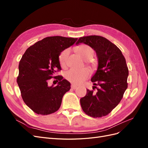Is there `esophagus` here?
Segmentation results:
<instances>
[{
    "label": "esophagus",
    "mask_w": 148,
    "mask_h": 148,
    "mask_svg": "<svg viewBox=\"0 0 148 148\" xmlns=\"http://www.w3.org/2000/svg\"><path fill=\"white\" fill-rule=\"evenodd\" d=\"M71 88H72L73 89H77V86H76V85H75V84H71Z\"/></svg>",
    "instance_id": "obj_1"
}]
</instances>
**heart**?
Wrapping results in <instances>:
<instances>
[{"instance_id": "1", "label": "heart", "mask_w": 148, "mask_h": 148, "mask_svg": "<svg viewBox=\"0 0 148 148\" xmlns=\"http://www.w3.org/2000/svg\"><path fill=\"white\" fill-rule=\"evenodd\" d=\"M78 54L85 60H87V65L91 70H95L97 67V62L94 60H89L92 58L95 51L94 49L88 45H81L76 49ZM70 51L66 49L62 51L59 57V63L62 66H65L68 59ZM88 60V61L87 60ZM89 76V71L88 69H83L81 70L71 69L65 74V78L70 82L73 84H79L86 80Z\"/></svg>"}]
</instances>
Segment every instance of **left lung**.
Returning <instances> with one entry per match:
<instances>
[{
    "mask_svg": "<svg viewBox=\"0 0 148 148\" xmlns=\"http://www.w3.org/2000/svg\"><path fill=\"white\" fill-rule=\"evenodd\" d=\"M84 43L96 52L98 67L91 78L97 89L96 93L89 89L80 99L84 112L97 118L108 115L122 100L128 87V69L120 49L106 38L100 36L79 38L76 44Z\"/></svg>",
    "mask_w": 148,
    "mask_h": 148,
    "instance_id": "obj_1",
    "label": "left lung"
}]
</instances>
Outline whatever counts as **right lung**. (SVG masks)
I'll list each match as a JSON object with an SVG mask.
<instances>
[{
    "label": "right lung",
    "mask_w": 148,
    "mask_h": 148,
    "mask_svg": "<svg viewBox=\"0 0 148 148\" xmlns=\"http://www.w3.org/2000/svg\"><path fill=\"white\" fill-rule=\"evenodd\" d=\"M77 39L59 36L47 37L28 47L22 56L16 82L22 99L34 112L46 115L60 108L70 83L62 76L53 75L61 70L60 53ZM52 77L59 80L56 87L48 86V79Z\"/></svg>",
    "instance_id": "1"
}]
</instances>
